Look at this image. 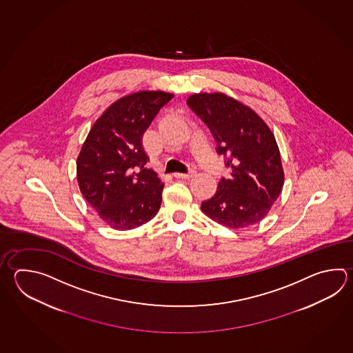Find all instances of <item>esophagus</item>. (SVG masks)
Returning <instances> with one entry per match:
<instances>
[{
    "label": "esophagus",
    "instance_id": "esophagus-1",
    "mask_svg": "<svg viewBox=\"0 0 353 353\" xmlns=\"http://www.w3.org/2000/svg\"><path fill=\"white\" fill-rule=\"evenodd\" d=\"M176 179H192L196 176V171L192 170V171H190L188 173H174L173 174Z\"/></svg>",
    "mask_w": 353,
    "mask_h": 353
}]
</instances>
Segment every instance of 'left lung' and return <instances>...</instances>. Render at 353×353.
I'll return each instance as SVG.
<instances>
[{"label":"left lung","mask_w":353,"mask_h":353,"mask_svg":"<svg viewBox=\"0 0 353 353\" xmlns=\"http://www.w3.org/2000/svg\"><path fill=\"white\" fill-rule=\"evenodd\" d=\"M188 104L208 124L217 153L228 156L230 167L229 179H221L216 194L202 202V212L234 230L259 223L284 185L273 132L250 107L226 94H192Z\"/></svg>","instance_id":"1"}]
</instances>
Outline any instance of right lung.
I'll return each instance as SVG.
<instances>
[{"instance_id":"right-lung-1","label":"right lung","mask_w":353,"mask_h":353,"mask_svg":"<svg viewBox=\"0 0 353 353\" xmlns=\"http://www.w3.org/2000/svg\"><path fill=\"white\" fill-rule=\"evenodd\" d=\"M173 97L141 90L119 98L94 122L83 143L77 159L80 192L112 229L139 228L161 208L163 183L147 168L142 138Z\"/></svg>"}]
</instances>
